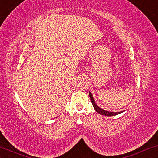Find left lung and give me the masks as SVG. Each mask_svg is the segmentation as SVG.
<instances>
[{"label": "left lung", "mask_w": 158, "mask_h": 158, "mask_svg": "<svg viewBox=\"0 0 158 158\" xmlns=\"http://www.w3.org/2000/svg\"><path fill=\"white\" fill-rule=\"evenodd\" d=\"M89 96H90V100H91V103L93 104V106H94V109L96 110V111L97 113H98L99 114H101V115H103V116H116V115H118V114H119L121 113H122L123 111H120V112H111V111H106V110L101 109V107H99L98 105L96 104V103L95 102V100L94 98V97H93L91 93L89 91Z\"/></svg>", "instance_id": "left-lung-1"}]
</instances>
